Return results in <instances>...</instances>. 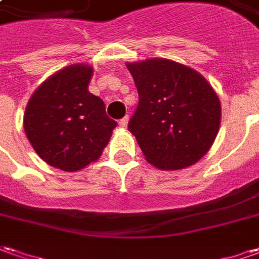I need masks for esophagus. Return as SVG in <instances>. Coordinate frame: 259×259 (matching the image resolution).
Instances as JSON below:
<instances>
[{
    "label": "esophagus",
    "instance_id": "1",
    "mask_svg": "<svg viewBox=\"0 0 259 259\" xmlns=\"http://www.w3.org/2000/svg\"><path fill=\"white\" fill-rule=\"evenodd\" d=\"M118 125L121 126V128H125V126L128 125V115H125L122 119H119Z\"/></svg>",
    "mask_w": 259,
    "mask_h": 259
}]
</instances>
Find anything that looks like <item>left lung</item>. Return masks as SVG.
<instances>
[{
	"mask_svg": "<svg viewBox=\"0 0 259 259\" xmlns=\"http://www.w3.org/2000/svg\"><path fill=\"white\" fill-rule=\"evenodd\" d=\"M126 67L140 96L128 130L148 162L178 170L200 160L213 145L222 119L220 100L207 80L167 59Z\"/></svg>",
	"mask_w": 259,
	"mask_h": 259,
	"instance_id": "1",
	"label": "left lung"
}]
</instances>
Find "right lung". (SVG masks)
<instances>
[{
  "instance_id": "1",
  "label": "right lung",
  "mask_w": 259,
  "mask_h": 259,
  "mask_svg": "<svg viewBox=\"0 0 259 259\" xmlns=\"http://www.w3.org/2000/svg\"><path fill=\"white\" fill-rule=\"evenodd\" d=\"M92 76V66H67L37 87L25 110L24 130L35 152L66 172L99 159L117 126L103 100L89 92Z\"/></svg>"
}]
</instances>
